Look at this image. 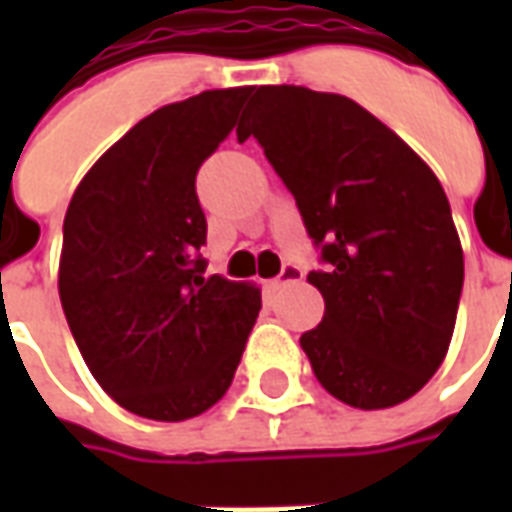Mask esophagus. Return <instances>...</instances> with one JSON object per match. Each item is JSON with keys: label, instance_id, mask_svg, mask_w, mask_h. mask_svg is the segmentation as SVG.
Returning <instances> with one entry per match:
<instances>
[{"label": "esophagus", "instance_id": "34e87169", "mask_svg": "<svg viewBox=\"0 0 512 512\" xmlns=\"http://www.w3.org/2000/svg\"><path fill=\"white\" fill-rule=\"evenodd\" d=\"M301 277H304V274H301L299 266L285 263V266H282V271H279V277L271 279V288H282V285H290V282H299Z\"/></svg>", "mask_w": 512, "mask_h": 512}]
</instances>
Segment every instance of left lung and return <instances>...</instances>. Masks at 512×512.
Listing matches in <instances>:
<instances>
[{"mask_svg": "<svg viewBox=\"0 0 512 512\" xmlns=\"http://www.w3.org/2000/svg\"><path fill=\"white\" fill-rule=\"evenodd\" d=\"M255 136L296 197L326 268V301L301 334L321 386L376 411L417 395L450 348L463 249L433 169L367 109L296 84L260 87L238 139Z\"/></svg>", "mask_w": 512, "mask_h": 512, "instance_id": "left-lung-1", "label": "left lung"}]
</instances>
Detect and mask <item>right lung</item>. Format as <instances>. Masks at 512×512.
<instances>
[{
    "instance_id": "1",
    "label": "right lung",
    "mask_w": 512,
    "mask_h": 512,
    "mask_svg": "<svg viewBox=\"0 0 512 512\" xmlns=\"http://www.w3.org/2000/svg\"><path fill=\"white\" fill-rule=\"evenodd\" d=\"M252 87L205 90L139 120L73 191L60 301L93 378L136 417L183 422L230 389L260 288L205 277L197 169Z\"/></svg>"
}]
</instances>
